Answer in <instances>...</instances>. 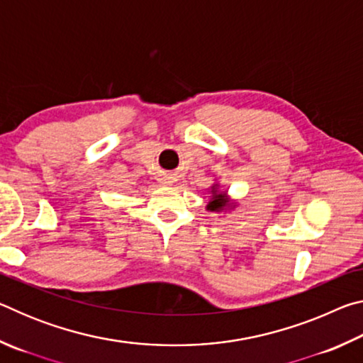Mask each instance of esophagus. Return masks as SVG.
<instances>
[{
	"label": "esophagus",
	"mask_w": 363,
	"mask_h": 363,
	"mask_svg": "<svg viewBox=\"0 0 363 363\" xmlns=\"http://www.w3.org/2000/svg\"><path fill=\"white\" fill-rule=\"evenodd\" d=\"M176 182V179H174V177H167V179H164V184H167V186H173V184Z\"/></svg>",
	"instance_id": "1"
}]
</instances>
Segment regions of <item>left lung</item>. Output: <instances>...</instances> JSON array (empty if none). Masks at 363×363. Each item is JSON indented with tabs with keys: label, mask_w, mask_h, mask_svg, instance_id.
Segmentation results:
<instances>
[{
	"label": "left lung",
	"mask_w": 363,
	"mask_h": 363,
	"mask_svg": "<svg viewBox=\"0 0 363 363\" xmlns=\"http://www.w3.org/2000/svg\"><path fill=\"white\" fill-rule=\"evenodd\" d=\"M210 199L206 201V210L213 213H229L235 210L237 201L232 200L229 195H227V190L220 189L218 182H214L210 187Z\"/></svg>",
	"instance_id": "8db88e82"
}]
</instances>
